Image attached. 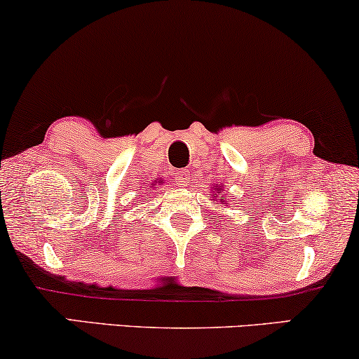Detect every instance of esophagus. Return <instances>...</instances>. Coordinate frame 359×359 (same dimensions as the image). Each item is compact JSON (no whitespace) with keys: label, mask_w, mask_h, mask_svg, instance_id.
<instances>
[{"label":"esophagus","mask_w":359,"mask_h":359,"mask_svg":"<svg viewBox=\"0 0 359 359\" xmlns=\"http://www.w3.org/2000/svg\"><path fill=\"white\" fill-rule=\"evenodd\" d=\"M175 178V184L178 186V188H183V186H188L189 183V175L188 171H176L173 175Z\"/></svg>","instance_id":"esophagus-1"}]
</instances>
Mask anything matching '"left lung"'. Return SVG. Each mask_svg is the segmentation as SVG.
I'll return each mask as SVG.
<instances>
[{"mask_svg":"<svg viewBox=\"0 0 359 359\" xmlns=\"http://www.w3.org/2000/svg\"><path fill=\"white\" fill-rule=\"evenodd\" d=\"M214 191H217V193L220 194V193H222V191H224V184H222V183H220V184H214ZM222 196H224V194H222ZM214 198H215V196H214ZM212 201H214V199H212ZM219 203H220V204H229V201H224L222 198H220Z\"/></svg>","mask_w":359,"mask_h":359,"instance_id":"obj_1","label":"left lung"}]
</instances>
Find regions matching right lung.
Returning <instances> with one entry per match:
<instances>
[{
    "label": "right lung",
    "mask_w": 359,
    "mask_h": 359,
    "mask_svg": "<svg viewBox=\"0 0 359 359\" xmlns=\"http://www.w3.org/2000/svg\"><path fill=\"white\" fill-rule=\"evenodd\" d=\"M155 183H163V181H161V180L156 181V180H155ZM151 186H155V188H156V184H151Z\"/></svg>",
    "instance_id": "right-lung-1"
}]
</instances>
